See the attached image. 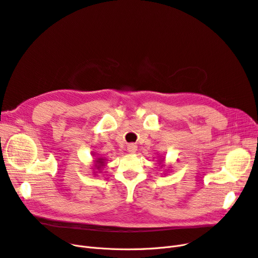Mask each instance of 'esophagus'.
Returning a JSON list of instances; mask_svg holds the SVG:
<instances>
[{"label": "esophagus", "mask_w": 258, "mask_h": 258, "mask_svg": "<svg viewBox=\"0 0 258 258\" xmlns=\"http://www.w3.org/2000/svg\"><path fill=\"white\" fill-rule=\"evenodd\" d=\"M137 150H138V146L136 145V144H129V145L127 146V151L130 153H135Z\"/></svg>", "instance_id": "1"}]
</instances>
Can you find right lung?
Wrapping results in <instances>:
<instances>
[{
  "instance_id": "right-lung-1",
  "label": "right lung",
  "mask_w": 258,
  "mask_h": 258,
  "mask_svg": "<svg viewBox=\"0 0 258 258\" xmlns=\"http://www.w3.org/2000/svg\"><path fill=\"white\" fill-rule=\"evenodd\" d=\"M93 156H95V154H93ZM106 159H104V158H96V160L94 161L95 162V165H94V167H95V169H97L99 172L101 171V169H102V167L105 166V164H106ZM97 172V171H96ZM94 173H95V171H94Z\"/></svg>"
}]
</instances>
